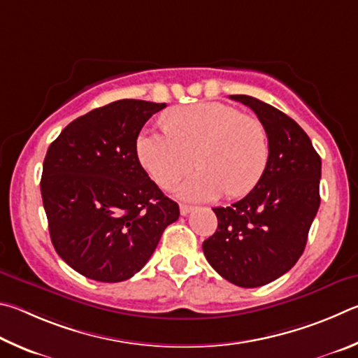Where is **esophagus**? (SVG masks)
I'll return each mask as SVG.
<instances>
[{
  "mask_svg": "<svg viewBox=\"0 0 358 358\" xmlns=\"http://www.w3.org/2000/svg\"><path fill=\"white\" fill-rule=\"evenodd\" d=\"M193 209H195V208H193V206H189V204H180L179 206L180 215H189Z\"/></svg>",
  "mask_w": 358,
  "mask_h": 358,
  "instance_id": "obj_1",
  "label": "esophagus"
}]
</instances>
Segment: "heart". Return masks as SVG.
I'll list each match as a JSON object with an SVG mask.
<instances>
[{"mask_svg":"<svg viewBox=\"0 0 358 358\" xmlns=\"http://www.w3.org/2000/svg\"><path fill=\"white\" fill-rule=\"evenodd\" d=\"M159 134L136 140V155L157 185L171 189L193 168L199 171L178 187V195L214 199L224 192L239 198L252 192L268 162V136L258 117L220 102L169 110Z\"/></svg>","mask_w":358,"mask_h":358,"instance_id":"obj_1","label":"heart"}]
</instances>
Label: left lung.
<instances>
[{"mask_svg":"<svg viewBox=\"0 0 358 358\" xmlns=\"http://www.w3.org/2000/svg\"><path fill=\"white\" fill-rule=\"evenodd\" d=\"M268 136V162L258 185L229 208H215L218 228L203 242L209 264L241 287L280 278L302 256L321 196V157L303 129L283 111L250 96Z\"/></svg>","mask_w":358,"mask_h":358,"instance_id":"left-lung-1","label":"left lung"}]
</instances>
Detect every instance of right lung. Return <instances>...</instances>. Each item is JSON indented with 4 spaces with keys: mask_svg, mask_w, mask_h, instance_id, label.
Returning <instances> with one entry per match:
<instances>
[{
    "mask_svg": "<svg viewBox=\"0 0 358 358\" xmlns=\"http://www.w3.org/2000/svg\"><path fill=\"white\" fill-rule=\"evenodd\" d=\"M166 103L122 99L72 121L50 144L41 179L50 237L86 278L117 283L140 272L179 206L149 179L136 138Z\"/></svg>",
    "mask_w": 358,
    "mask_h": 358,
    "instance_id": "obj_1",
    "label": "right lung"
}]
</instances>
